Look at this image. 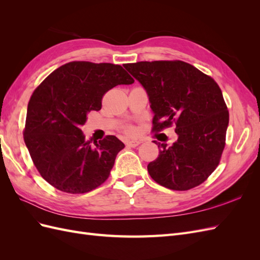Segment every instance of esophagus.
I'll return each mask as SVG.
<instances>
[{"label":"esophagus","instance_id":"obj_1","mask_svg":"<svg viewBox=\"0 0 260 260\" xmlns=\"http://www.w3.org/2000/svg\"><path fill=\"white\" fill-rule=\"evenodd\" d=\"M140 143L141 142L138 140H131V141H127V142H125V145L129 146V147H137Z\"/></svg>","mask_w":260,"mask_h":260}]
</instances>
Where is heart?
Returning a JSON list of instances; mask_svg holds the SVG:
<instances>
[{"label": "heart", "mask_w": 260, "mask_h": 260, "mask_svg": "<svg viewBox=\"0 0 260 260\" xmlns=\"http://www.w3.org/2000/svg\"><path fill=\"white\" fill-rule=\"evenodd\" d=\"M124 131H125V133H127V135H135V133H136V129L133 127H127L124 129Z\"/></svg>", "instance_id": "b5f03b06"}]
</instances>
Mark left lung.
<instances>
[{"instance_id": "1", "label": "left lung", "mask_w": 260, "mask_h": 260, "mask_svg": "<svg viewBox=\"0 0 260 260\" xmlns=\"http://www.w3.org/2000/svg\"><path fill=\"white\" fill-rule=\"evenodd\" d=\"M146 90L154 112L153 132L176 124L178 140L158 144V157L147 165L157 183L175 191L202 184L220 162L229 112L217 82L182 60L124 64ZM156 144V141H154Z\"/></svg>"}]
</instances>
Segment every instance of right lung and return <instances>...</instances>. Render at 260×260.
Wrapping results in <instances>:
<instances>
[{
	"mask_svg": "<svg viewBox=\"0 0 260 260\" xmlns=\"http://www.w3.org/2000/svg\"><path fill=\"white\" fill-rule=\"evenodd\" d=\"M135 79L120 65L70 61L55 69L34 91L23 140L41 177L59 191L90 192L111 174L124 144L106 136L92 146L80 125L102 108L104 94Z\"/></svg>",
	"mask_w": 260,
	"mask_h": 260,
	"instance_id": "obj_1",
	"label": "right lung"
}]
</instances>
